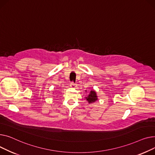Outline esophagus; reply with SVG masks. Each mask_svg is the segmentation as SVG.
<instances>
[{
    "mask_svg": "<svg viewBox=\"0 0 155 155\" xmlns=\"http://www.w3.org/2000/svg\"><path fill=\"white\" fill-rule=\"evenodd\" d=\"M70 86H71V87L75 88V87H76V86H77V84H76V83H73V82H72V83H71V84H70Z\"/></svg>",
    "mask_w": 155,
    "mask_h": 155,
    "instance_id": "34e87169",
    "label": "esophagus"
}]
</instances>
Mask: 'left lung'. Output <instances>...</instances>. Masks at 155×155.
<instances>
[{"instance_id": "obj_1", "label": "left lung", "mask_w": 155, "mask_h": 155, "mask_svg": "<svg viewBox=\"0 0 155 155\" xmlns=\"http://www.w3.org/2000/svg\"><path fill=\"white\" fill-rule=\"evenodd\" d=\"M85 98L87 100L88 103H89V104L94 103L97 100V96L96 91H91L89 93L87 94V96L86 97H85Z\"/></svg>"}]
</instances>
